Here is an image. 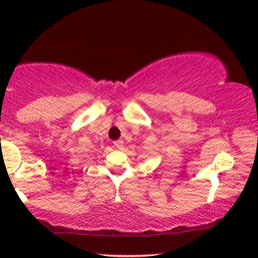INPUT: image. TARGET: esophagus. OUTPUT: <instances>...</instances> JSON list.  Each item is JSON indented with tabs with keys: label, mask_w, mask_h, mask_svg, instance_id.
Listing matches in <instances>:
<instances>
[{
	"label": "esophagus",
	"mask_w": 258,
	"mask_h": 258,
	"mask_svg": "<svg viewBox=\"0 0 258 258\" xmlns=\"http://www.w3.org/2000/svg\"><path fill=\"white\" fill-rule=\"evenodd\" d=\"M113 146H115L117 149H121L124 147V142L121 140H117V141L113 142Z\"/></svg>",
	"instance_id": "obj_1"
}]
</instances>
